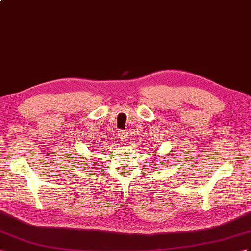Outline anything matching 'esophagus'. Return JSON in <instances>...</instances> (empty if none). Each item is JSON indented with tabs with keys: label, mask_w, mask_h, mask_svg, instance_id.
<instances>
[{
	"label": "esophagus",
	"mask_w": 251,
	"mask_h": 251,
	"mask_svg": "<svg viewBox=\"0 0 251 251\" xmlns=\"http://www.w3.org/2000/svg\"><path fill=\"white\" fill-rule=\"evenodd\" d=\"M118 137H119V139L121 141H123V142H124V141L128 140V133L126 131H124V130H120L118 132Z\"/></svg>",
	"instance_id": "1"
}]
</instances>
